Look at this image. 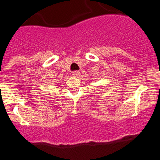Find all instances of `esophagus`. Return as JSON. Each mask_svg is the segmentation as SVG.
I'll return each mask as SVG.
<instances>
[{"label":"esophagus","mask_w":160,"mask_h":160,"mask_svg":"<svg viewBox=\"0 0 160 160\" xmlns=\"http://www.w3.org/2000/svg\"><path fill=\"white\" fill-rule=\"evenodd\" d=\"M72 75L74 77H78L80 75V72L78 71H75V72H72Z\"/></svg>","instance_id":"obj_1"}]
</instances>
